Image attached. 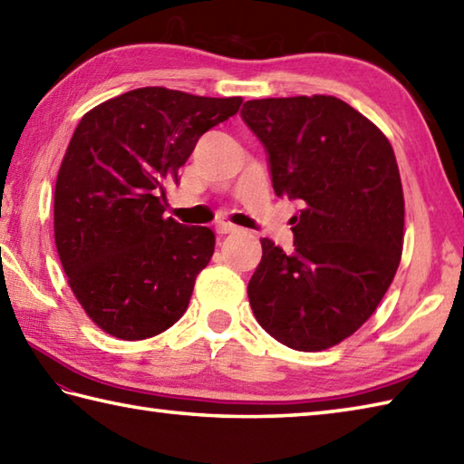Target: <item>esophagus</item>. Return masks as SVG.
Instances as JSON below:
<instances>
[{"instance_id": "34e87169", "label": "esophagus", "mask_w": 464, "mask_h": 464, "mask_svg": "<svg viewBox=\"0 0 464 464\" xmlns=\"http://www.w3.org/2000/svg\"><path fill=\"white\" fill-rule=\"evenodd\" d=\"M215 231L219 233V235H231V233H239V227L237 225H233V223H219L215 227Z\"/></svg>"}]
</instances>
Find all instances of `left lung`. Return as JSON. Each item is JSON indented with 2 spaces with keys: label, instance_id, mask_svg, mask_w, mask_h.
Masks as SVG:
<instances>
[{
  "label": "left lung",
  "instance_id": "left-lung-1",
  "mask_svg": "<svg viewBox=\"0 0 464 464\" xmlns=\"http://www.w3.org/2000/svg\"><path fill=\"white\" fill-rule=\"evenodd\" d=\"M241 118L266 147L276 195L305 205L292 219L294 253L261 239L251 310L287 348H332L374 314L401 263L404 195L392 144L324 94L249 100Z\"/></svg>",
  "mask_w": 464,
  "mask_h": 464
}]
</instances>
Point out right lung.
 <instances>
[{
  "label": "right lung",
  "mask_w": 464,
  "mask_h": 464,
  "mask_svg": "<svg viewBox=\"0 0 464 464\" xmlns=\"http://www.w3.org/2000/svg\"><path fill=\"white\" fill-rule=\"evenodd\" d=\"M241 102L149 86L82 116L58 170L53 237L68 285L100 330L147 340L187 312L215 235L165 219L167 185Z\"/></svg>",
  "instance_id": "right-lung-1"
}]
</instances>
